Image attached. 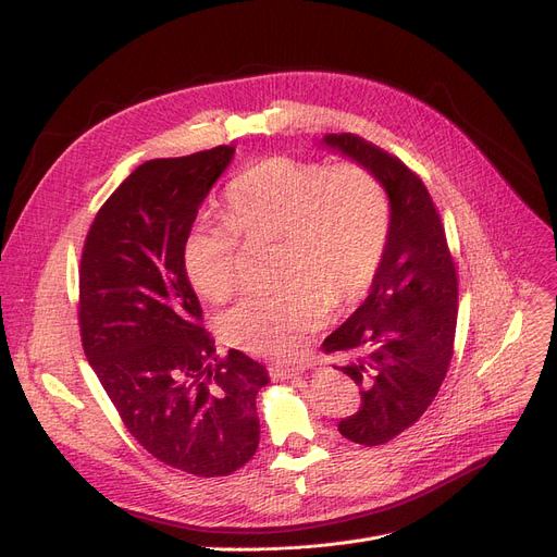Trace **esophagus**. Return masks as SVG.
Returning a JSON list of instances; mask_svg holds the SVG:
<instances>
[{
    "label": "esophagus",
    "mask_w": 557,
    "mask_h": 557,
    "mask_svg": "<svg viewBox=\"0 0 557 557\" xmlns=\"http://www.w3.org/2000/svg\"><path fill=\"white\" fill-rule=\"evenodd\" d=\"M267 372H270L272 380H290V376H297L301 372V368H285V366H270L267 368Z\"/></svg>",
    "instance_id": "1"
}]
</instances>
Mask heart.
<instances>
[{
    "label": "heart",
    "mask_w": 557,
    "mask_h": 557,
    "mask_svg": "<svg viewBox=\"0 0 557 557\" xmlns=\"http://www.w3.org/2000/svg\"><path fill=\"white\" fill-rule=\"evenodd\" d=\"M393 226L386 183L345 160L274 154L226 189V219L196 221L183 247L194 290L221 301L235 290L242 239L276 242L278 290L239 297L219 315L231 345L276 361L304 351L326 315L359 299L380 272Z\"/></svg>",
    "instance_id": "1"
}]
</instances>
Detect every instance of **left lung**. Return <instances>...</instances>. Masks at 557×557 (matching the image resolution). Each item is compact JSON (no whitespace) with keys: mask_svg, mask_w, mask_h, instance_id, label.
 I'll return each instance as SVG.
<instances>
[{"mask_svg":"<svg viewBox=\"0 0 557 557\" xmlns=\"http://www.w3.org/2000/svg\"><path fill=\"white\" fill-rule=\"evenodd\" d=\"M329 146L370 166L393 201L391 239L366 301L324 338L326 354H343L361 405L338 432L374 448L409 430L428 411L455 354L457 267L446 228L416 171L359 135H329Z\"/></svg>","mask_w":557,"mask_h":557,"instance_id":"1","label":"left lung"}]
</instances>
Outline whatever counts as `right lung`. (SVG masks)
<instances>
[{"label": "right lung", "instance_id": "1", "mask_svg": "<svg viewBox=\"0 0 557 557\" xmlns=\"http://www.w3.org/2000/svg\"><path fill=\"white\" fill-rule=\"evenodd\" d=\"M233 152L137 166L98 210L79 260L88 363L139 446L196 478L231 475L256 455V395L270 382L244 351H214L183 264L198 208Z\"/></svg>", "mask_w": 557, "mask_h": 557}]
</instances>
